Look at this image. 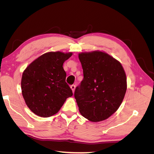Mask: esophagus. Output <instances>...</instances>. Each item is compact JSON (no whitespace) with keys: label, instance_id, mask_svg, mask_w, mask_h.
I'll use <instances>...</instances> for the list:
<instances>
[{"label":"esophagus","instance_id":"1","mask_svg":"<svg viewBox=\"0 0 154 154\" xmlns=\"http://www.w3.org/2000/svg\"><path fill=\"white\" fill-rule=\"evenodd\" d=\"M75 85H71V88L72 89V92H74V90H75Z\"/></svg>","mask_w":154,"mask_h":154}]
</instances>
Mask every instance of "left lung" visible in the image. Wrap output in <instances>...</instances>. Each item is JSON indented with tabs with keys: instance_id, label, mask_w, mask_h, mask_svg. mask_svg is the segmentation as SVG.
<instances>
[{
	"instance_id": "1",
	"label": "left lung",
	"mask_w": 154,
	"mask_h": 154,
	"mask_svg": "<svg viewBox=\"0 0 154 154\" xmlns=\"http://www.w3.org/2000/svg\"><path fill=\"white\" fill-rule=\"evenodd\" d=\"M83 79L74 92L80 114L92 122L109 118L122 104L127 77L121 63L100 51L79 53Z\"/></svg>"
}]
</instances>
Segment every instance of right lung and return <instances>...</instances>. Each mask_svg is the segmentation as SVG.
I'll return each instance as SVG.
<instances>
[{"mask_svg":"<svg viewBox=\"0 0 154 154\" xmlns=\"http://www.w3.org/2000/svg\"><path fill=\"white\" fill-rule=\"evenodd\" d=\"M72 54L60 51L41 55L22 74L21 88L27 106L36 115L48 118L57 114L72 96L66 82L63 64Z\"/></svg>","mask_w":154,"mask_h":154,"instance_id":"1","label":"right lung"}]
</instances>
